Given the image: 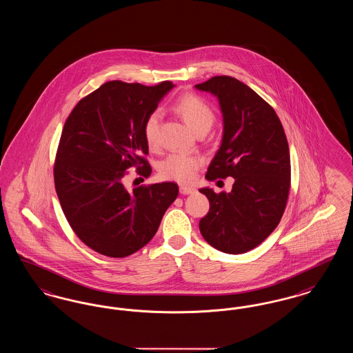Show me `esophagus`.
<instances>
[{
  "label": "esophagus",
  "instance_id": "obj_1",
  "mask_svg": "<svg viewBox=\"0 0 353 353\" xmlns=\"http://www.w3.org/2000/svg\"><path fill=\"white\" fill-rule=\"evenodd\" d=\"M194 188H192V186H186V185H181L180 186V193L181 194H192V193H194Z\"/></svg>",
  "mask_w": 353,
  "mask_h": 353
}]
</instances>
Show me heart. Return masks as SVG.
Returning a JSON list of instances; mask_svg holds the SVG:
<instances>
[{
  "label": "heart",
  "mask_w": 353,
  "mask_h": 353,
  "mask_svg": "<svg viewBox=\"0 0 353 353\" xmlns=\"http://www.w3.org/2000/svg\"><path fill=\"white\" fill-rule=\"evenodd\" d=\"M173 111L184 120L186 125L194 132L209 131L213 121L214 112L212 107L200 97L194 94H185L173 104ZM159 127L160 114L153 111L144 121L143 132L150 150L159 148ZM201 159L194 154L172 153L165 157L160 167V176L165 180H173L177 183H189L194 179L197 169L201 165Z\"/></svg>",
  "instance_id": "1"
}]
</instances>
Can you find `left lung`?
<instances>
[{
    "label": "left lung",
    "instance_id": "left-lung-1",
    "mask_svg": "<svg viewBox=\"0 0 353 353\" xmlns=\"http://www.w3.org/2000/svg\"><path fill=\"white\" fill-rule=\"evenodd\" d=\"M217 97L223 118L221 147L206 180L234 179L230 193L202 188L210 202L200 221L205 241L219 252L243 254L278 226L290 192V151L274 108L249 85L221 75L196 84Z\"/></svg>",
    "mask_w": 353,
    "mask_h": 353
}]
</instances>
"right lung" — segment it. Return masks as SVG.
<instances>
[{
	"label": "right lung",
	"instance_id": "1",
	"mask_svg": "<svg viewBox=\"0 0 353 353\" xmlns=\"http://www.w3.org/2000/svg\"><path fill=\"white\" fill-rule=\"evenodd\" d=\"M174 87L112 81L74 107L61 134L54 183L71 229L90 249L124 258L145 246L179 194L174 183L124 186L127 169L148 177L144 121Z\"/></svg>",
	"mask_w": 353,
	"mask_h": 353
}]
</instances>
